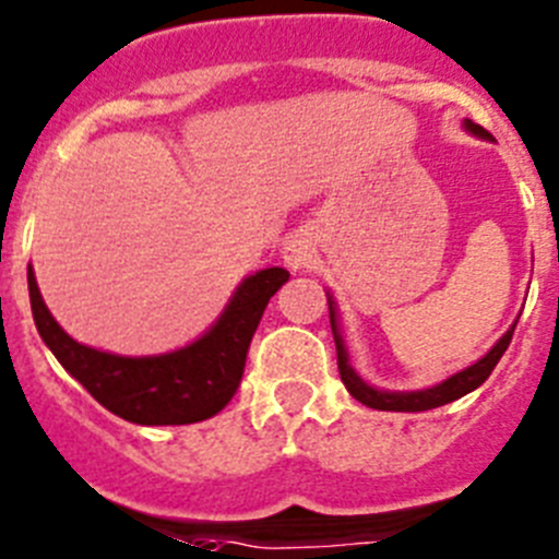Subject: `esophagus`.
<instances>
[{
	"mask_svg": "<svg viewBox=\"0 0 559 559\" xmlns=\"http://www.w3.org/2000/svg\"><path fill=\"white\" fill-rule=\"evenodd\" d=\"M281 259H284V264L292 270V273L309 270L311 264L317 262V248L314 242H311L309 234H292V237L284 242Z\"/></svg>",
	"mask_w": 559,
	"mask_h": 559,
	"instance_id": "34e87169",
	"label": "esophagus"
}]
</instances>
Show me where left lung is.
Masks as SVG:
<instances>
[{
	"mask_svg": "<svg viewBox=\"0 0 559 559\" xmlns=\"http://www.w3.org/2000/svg\"><path fill=\"white\" fill-rule=\"evenodd\" d=\"M463 129L479 140H491V134L485 132L479 123L468 121V118L463 121ZM325 295H328V311H331V331H333V342H336V361H338V374H342V383L347 385V391H350L358 403H364L367 408H374V411H403V414H419V411L438 408V405H447V403H452V400H461L463 394H468V391L479 389V385L488 380V374L493 372V367L499 364V358L504 356V350H508V344H510V338H513V331H515V322H519L515 320L513 325L502 333V338H499V342L493 344L491 350L485 353L479 361H474L472 367L461 369V372L450 374V378L441 380V383L430 385V389H416V391H389V389H378V385L367 383V380H364L361 374L350 367V353H347V347H344L342 328H338L336 300H333L331 292H325Z\"/></svg>",
	"mask_w": 559,
	"mask_h": 559,
	"instance_id": "8db88e82",
	"label": "left lung"
}]
</instances>
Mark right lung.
Instances as JSON below:
<instances>
[{"label":"right lung","mask_w":559,"mask_h":559,"mask_svg":"<svg viewBox=\"0 0 559 559\" xmlns=\"http://www.w3.org/2000/svg\"><path fill=\"white\" fill-rule=\"evenodd\" d=\"M289 281L284 267L242 278L209 331L179 350L159 356H118L76 342L46 309L33 267L27 270L35 328L68 374L96 403L134 425H192L231 403L245 372L250 338L270 297Z\"/></svg>","instance_id":"1"}]
</instances>
